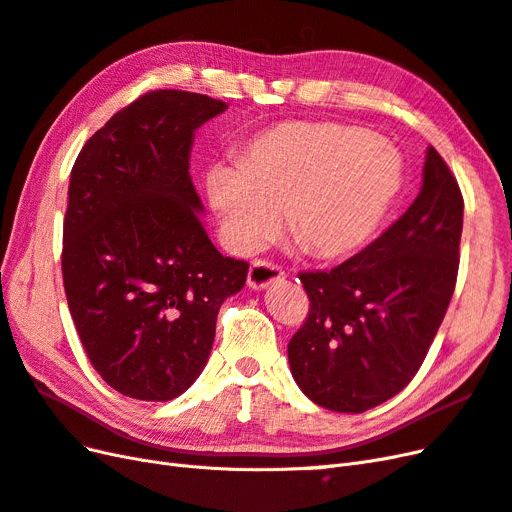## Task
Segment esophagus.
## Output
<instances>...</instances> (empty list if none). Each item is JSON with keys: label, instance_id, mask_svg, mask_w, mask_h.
Wrapping results in <instances>:
<instances>
[{"label": "esophagus", "instance_id": "1", "mask_svg": "<svg viewBox=\"0 0 512 512\" xmlns=\"http://www.w3.org/2000/svg\"><path fill=\"white\" fill-rule=\"evenodd\" d=\"M284 280V271L275 265L271 260H254L250 273H247V284L252 288H269L271 284Z\"/></svg>", "mask_w": 512, "mask_h": 512}]
</instances>
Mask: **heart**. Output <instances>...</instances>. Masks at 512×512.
<instances>
[{"mask_svg": "<svg viewBox=\"0 0 512 512\" xmlns=\"http://www.w3.org/2000/svg\"><path fill=\"white\" fill-rule=\"evenodd\" d=\"M401 188V162L378 138L333 121H284L243 145L237 166H215L207 196L228 243L250 254L286 215L290 237L318 260L369 243Z\"/></svg>", "mask_w": 512, "mask_h": 512, "instance_id": "obj_1", "label": "heart"}]
</instances>
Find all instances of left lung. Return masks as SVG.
<instances>
[{
  "mask_svg": "<svg viewBox=\"0 0 512 512\" xmlns=\"http://www.w3.org/2000/svg\"><path fill=\"white\" fill-rule=\"evenodd\" d=\"M463 196L429 147L408 211L331 271H301L309 312L288 344L292 376L314 404L359 414L421 369L459 271Z\"/></svg>",
  "mask_w": 512,
  "mask_h": 512,
  "instance_id": "1",
  "label": "left lung"
}]
</instances>
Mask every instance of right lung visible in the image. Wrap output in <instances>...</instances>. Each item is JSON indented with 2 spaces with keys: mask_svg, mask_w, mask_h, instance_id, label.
<instances>
[{
  "mask_svg": "<svg viewBox=\"0 0 512 512\" xmlns=\"http://www.w3.org/2000/svg\"><path fill=\"white\" fill-rule=\"evenodd\" d=\"M224 108L192 91H147L72 166L61 245L68 307L100 378L132 399L190 389L220 305L250 269L215 250L190 177L194 130Z\"/></svg>",
  "mask_w": 512,
  "mask_h": 512,
  "instance_id": "right-lung-1",
  "label": "right lung"
}]
</instances>
